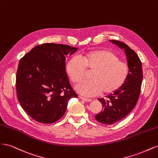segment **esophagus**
Masks as SVG:
<instances>
[{
	"mask_svg": "<svg viewBox=\"0 0 158 158\" xmlns=\"http://www.w3.org/2000/svg\"><path fill=\"white\" fill-rule=\"evenodd\" d=\"M80 98L81 99H83V100H84L85 102H90L91 101H92V100H91L90 99H89V98H85V97H83V96H81V95H80Z\"/></svg>",
	"mask_w": 158,
	"mask_h": 158,
	"instance_id": "1",
	"label": "esophagus"
}]
</instances>
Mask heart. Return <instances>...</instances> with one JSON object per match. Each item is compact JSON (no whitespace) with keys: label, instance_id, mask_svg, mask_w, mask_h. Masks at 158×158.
<instances>
[{"label":"heart","instance_id":"1","mask_svg":"<svg viewBox=\"0 0 158 158\" xmlns=\"http://www.w3.org/2000/svg\"><path fill=\"white\" fill-rule=\"evenodd\" d=\"M85 69L92 71L90 80L80 83L76 89L86 96H94L101 92L103 94L115 92L125 83L129 74L128 65L106 49L88 51L81 55V59L73 56L66 64V73L74 84L84 78Z\"/></svg>","mask_w":158,"mask_h":158}]
</instances>
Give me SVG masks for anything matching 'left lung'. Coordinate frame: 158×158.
<instances>
[{"instance_id": "left-lung-1", "label": "left lung", "mask_w": 158, "mask_h": 158, "mask_svg": "<svg viewBox=\"0 0 158 158\" xmlns=\"http://www.w3.org/2000/svg\"><path fill=\"white\" fill-rule=\"evenodd\" d=\"M109 41L125 50L129 74L122 87L107 95L106 99H98L103 109L95 115V118L105 125H111L121 121L135 108L140 96L143 78L142 63L136 52L121 41Z\"/></svg>"}]
</instances>
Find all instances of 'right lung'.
I'll list each match as a JSON object with an SVG mask.
<instances>
[{"instance_id": "add662e5", "label": "right lung", "mask_w": 158, "mask_h": 158, "mask_svg": "<svg viewBox=\"0 0 158 158\" xmlns=\"http://www.w3.org/2000/svg\"><path fill=\"white\" fill-rule=\"evenodd\" d=\"M76 47L44 44L19 62L16 93L23 110L35 121L50 124L64 115L70 98H77L66 73L65 60Z\"/></svg>"}]
</instances>
